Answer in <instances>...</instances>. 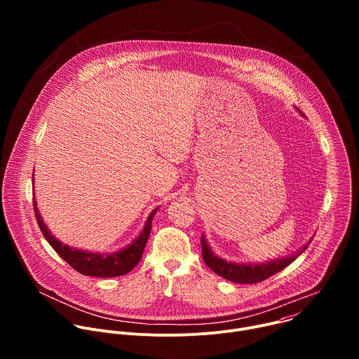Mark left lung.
I'll use <instances>...</instances> for the list:
<instances>
[{"label": "left lung", "instance_id": "1", "mask_svg": "<svg viewBox=\"0 0 359 359\" xmlns=\"http://www.w3.org/2000/svg\"><path fill=\"white\" fill-rule=\"evenodd\" d=\"M299 112V111H298ZM301 114V112H299ZM311 241H306L304 245L299 247L295 252L285 255L281 259L269 260L266 263H236V262H227L212 250L209 241L206 240V236H201V252L203 260L206 263L217 276L238 284H254L264 281L266 278L274 276L276 273L284 270L287 266H290L298 255H301L306 247L310 245Z\"/></svg>", "mask_w": 359, "mask_h": 359}]
</instances>
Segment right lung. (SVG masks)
Instances as JSON below:
<instances>
[{
	"label": "right lung",
	"mask_w": 359,
	"mask_h": 359,
	"mask_svg": "<svg viewBox=\"0 0 359 359\" xmlns=\"http://www.w3.org/2000/svg\"><path fill=\"white\" fill-rule=\"evenodd\" d=\"M34 210H35L38 226L45 240L60 254L61 259H64L72 269H75L78 273L83 276L107 278V277H119V276L128 274L140 262L144 245L147 243V238L151 230V220L155 217L159 208L150 212L142 231L137 234V237H135V240H132L130 244L114 252L88 251V250L64 244L61 240H58L53 233H50V230L43 223L42 216L36 206L35 196H34Z\"/></svg>",
	"instance_id": "obj_1"
}]
</instances>
